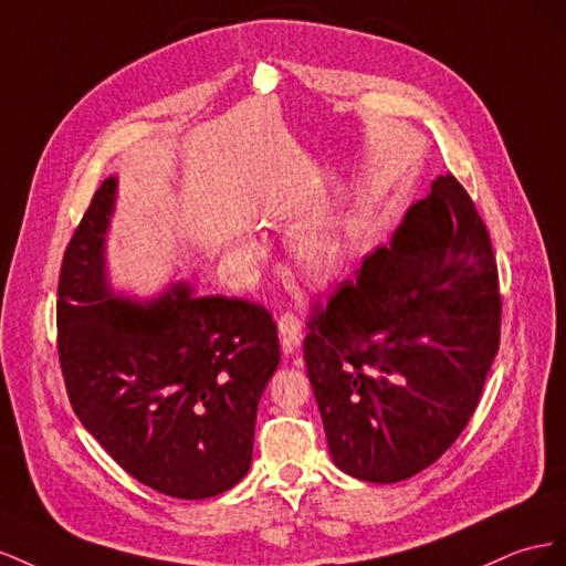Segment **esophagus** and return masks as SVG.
Returning a JSON list of instances; mask_svg holds the SVG:
<instances>
[{
    "mask_svg": "<svg viewBox=\"0 0 566 566\" xmlns=\"http://www.w3.org/2000/svg\"><path fill=\"white\" fill-rule=\"evenodd\" d=\"M280 344H282V350L289 355L294 353L298 346H301V338H303V332H301V319L294 315V313H284L280 317Z\"/></svg>",
    "mask_w": 566,
    "mask_h": 566,
    "instance_id": "obj_1",
    "label": "esophagus"
}]
</instances>
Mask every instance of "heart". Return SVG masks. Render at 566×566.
<instances>
[{
	"instance_id": "obj_1",
	"label": "heart",
	"mask_w": 566,
	"mask_h": 566,
	"mask_svg": "<svg viewBox=\"0 0 566 566\" xmlns=\"http://www.w3.org/2000/svg\"><path fill=\"white\" fill-rule=\"evenodd\" d=\"M241 255H244L247 261H258L261 251H258L255 244H244L241 247ZM292 255L305 274H311V277H327V274H332L338 268V263H342V237L336 234L332 224L313 220L308 224H303L294 234Z\"/></svg>"
}]
</instances>
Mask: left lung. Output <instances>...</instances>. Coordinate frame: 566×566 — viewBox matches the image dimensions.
<instances>
[{
    "label": "left lung",
    "instance_id": "obj_1",
    "mask_svg": "<svg viewBox=\"0 0 566 566\" xmlns=\"http://www.w3.org/2000/svg\"><path fill=\"white\" fill-rule=\"evenodd\" d=\"M500 311L486 224L441 175L391 244L311 311L303 358L338 470L396 483L439 460L479 406Z\"/></svg>",
    "mask_w": 566,
    "mask_h": 566
}]
</instances>
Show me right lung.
<instances>
[{
  "instance_id": "obj_1",
  "label": "right lung",
  "mask_w": 566,
  "mask_h": 566,
  "mask_svg": "<svg viewBox=\"0 0 566 566\" xmlns=\"http://www.w3.org/2000/svg\"><path fill=\"white\" fill-rule=\"evenodd\" d=\"M116 177L94 191L59 274L56 348L83 427L144 486L213 497L247 476L255 412L280 365L277 325L261 303L193 296L149 305L116 296L104 237Z\"/></svg>"
}]
</instances>
